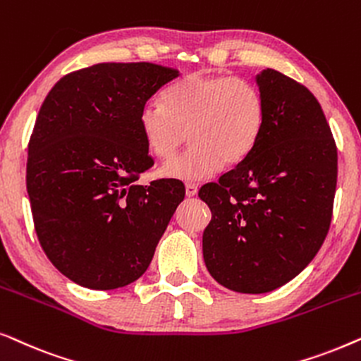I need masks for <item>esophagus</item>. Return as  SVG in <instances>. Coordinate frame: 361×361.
<instances>
[{
    "label": "esophagus",
    "mask_w": 361,
    "mask_h": 361,
    "mask_svg": "<svg viewBox=\"0 0 361 361\" xmlns=\"http://www.w3.org/2000/svg\"><path fill=\"white\" fill-rule=\"evenodd\" d=\"M197 185L195 184H187L185 185V195L187 197H194V195H197Z\"/></svg>",
    "instance_id": "34e87169"
}]
</instances>
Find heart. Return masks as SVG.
Instances as JSON below:
<instances>
[{
	"mask_svg": "<svg viewBox=\"0 0 361 361\" xmlns=\"http://www.w3.org/2000/svg\"><path fill=\"white\" fill-rule=\"evenodd\" d=\"M266 120L263 93L241 77L190 73L172 85L162 105L147 102L140 130L147 149L169 159L190 140L184 154L167 161L161 176L177 180L209 179L225 164L245 159L258 142Z\"/></svg>",
	"mask_w": 361,
	"mask_h": 361,
	"instance_id": "heart-1",
	"label": "heart"
}]
</instances>
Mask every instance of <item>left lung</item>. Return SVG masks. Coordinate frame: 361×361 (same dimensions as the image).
Here are the masks:
<instances>
[{"mask_svg":"<svg viewBox=\"0 0 361 361\" xmlns=\"http://www.w3.org/2000/svg\"><path fill=\"white\" fill-rule=\"evenodd\" d=\"M255 80L266 105L258 142L199 192L212 212L202 236L207 269L243 294L278 289L314 259L337 187V146L317 98L274 68Z\"/></svg>","mask_w":361,"mask_h":361,"instance_id":"1","label":"left lung"}]
</instances>
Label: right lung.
<instances>
[{
  "instance_id": "1",
  "label": "right lung",
  "mask_w": 361,
  "mask_h": 361,
  "mask_svg": "<svg viewBox=\"0 0 361 361\" xmlns=\"http://www.w3.org/2000/svg\"><path fill=\"white\" fill-rule=\"evenodd\" d=\"M180 77L149 62H105L62 77L29 140L26 185L44 253L78 286L141 278L185 192L136 184L152 166L140 130L147 100Z\"/></svg>"
}]
</instances>
